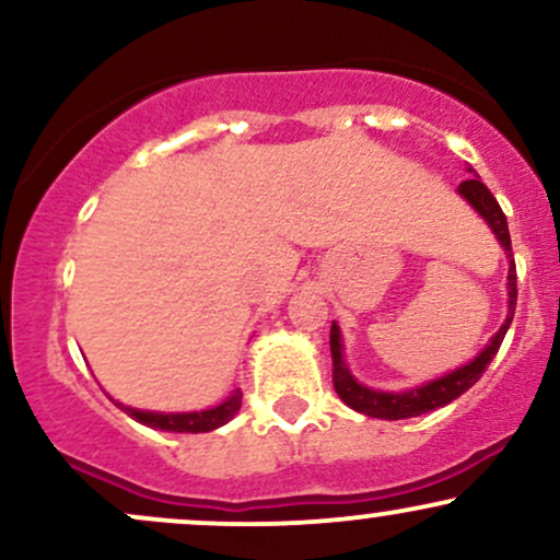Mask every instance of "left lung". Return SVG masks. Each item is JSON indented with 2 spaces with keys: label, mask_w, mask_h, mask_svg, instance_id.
<instances>
[{
  "label": "left lung",
  "mask_w": 560,
  "mask_h": 560,
  "mask_svg": "<svg viewBox=\"0 0 560 560\" xmlns=\"http://www.w3.org/2000/svg\"><path fill=\"white\" fill-rule=\"evenodd\" d=\"M458 191H460V197H464L466 202L471 205V208L477 210V213L485 218L487 223H490L494 236H498V242L503 244L508 258H511V262H508L505 324L500 326L498 334H494L492 342L487 345L471 363L464 365V369H455L453 374L434 378V382L423 384V387H416L410 392H382V389H371V387H363V384H358L355 378H352L350 369H347L342 361V334H339V326L331 324L329 342H331V363H334V374H331L334 389H337V395L342 397V402L350 405V408L358 410V413L371 416V419L397 421V419H413V416H421V413H429V410H434V408H442V405L453 402L455 397H460L466 389H471L474 384L479 382L481 374L487 371V365H490L492 358L498 355L500 345H503L508 326H511L513 313H516V294H518L516 262H513L511 234H508L505 213L500 210L498 199L492 197V191L487 189V186L481 184L477 176L460 184Z\"/></svg>",
  "instance_id": "left-lung-1"
}]
</instances>
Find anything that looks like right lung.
<instances>
[{"label": "right lung", "mask_w": 560, "mask_h": 560, "mask_svg": "<svg viewBox=\"0 0 560 560\" xmlns=\"http://www.w3.org/2000/svg\"><path fill=\"white\" fill-rule=\"evenodd\" d=\"M118 408H124L131 419H137L139 423L152 429H163V432H213V429L223 427V423L234 419L236 410L242 408V392L236 389L229 400H223L221 405L208 410H199V413H152V410H137V408H126V405L115 402Z\"/></svg>", "instance_id": "1"}]
</instances>
